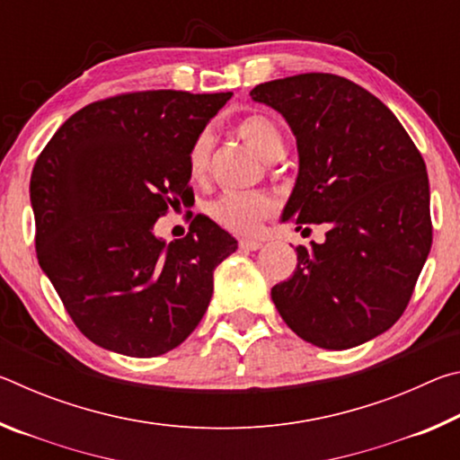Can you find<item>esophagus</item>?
I'll list each match as a JSON object with an SVG mask.
<instances>
[{
    "label": "esophagus",
    "instance_id": "obj_1",
    "mask_svg": "<svg viewBox=\"0 0 460 460\" xmlns=\"http://www.w3.org/2000/svg\"><path fill=\"white\" fill-rule=\"evenodd\" d=\"M239 247L243 249V252H258V249L263 247V241L261 239H241Z\"/></svg>",
    "mask_w": 460,
    "mask_h": 460
}]
</instances>
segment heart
Returning <instances> with one entry per match:
<instances>
[{"label": "heart", "mask_w": 460, "mask_h": 460, "mask_svg": "<svg viewBox=\"0 0 460 460\" xmlns=\"http://www.w3.org/2000/svg\"><path fill=\"white\" fill-rule=\"evenodd\" d=\"M237 134L261 160L274 162L286 152V137L282 128L268 115H247L237 123ZM213 150L211 131H202L189 150V172L192 178H202L208 168ZM274 208V200L261 192H225L208 202L207 211L217 223L235 233H252L258 229L263 217Z\"/></svg>", "instance_id": "1"}]
</instances>
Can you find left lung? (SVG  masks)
Here are the masks:
<instances>
[{"label":"left lung","instance_id":"8db88e82","mask_svg":"<svg viewBox=\"0 0 460 460\" xmlns=\"http://www.w3.org/2000/svg\"><path fill=\"white\" fill-rule=\"evenodd\" d=\"M249 95L282 113L298 147L279 221L329 227L323 243L296 247L294 276L271 288V300L306 342L363 345L402 316L430 253L422 155L376 95L342 76H286Z\"/></svg>","mask_w":460,"mask_h":460}]
</instances>
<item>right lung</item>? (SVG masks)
Returning <instances> with one entry per match:
<instances>
[{
  "label": "right lung",
  "instance_id": "right-lung-1",
  "mask_svg": "<svg viewBox=\"0 0 460 460\" xmlns=\"http://www.w3.org/2000/svg\"><path fill=\"white\" fill-rule=\"evenodd\" d=\"M233 93L144 91L71 115L30 178L38 263L79 331L107 351L158 357L189 337L237 239L205 215L166 243L154 225L194 200L189 150Z\"/></svg>",
  "mask_w": 460,
  "mask_h": 460
}]
</instances>
